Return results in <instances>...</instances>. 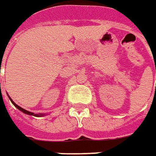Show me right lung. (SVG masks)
<instances>
[{
	"label": "right lung",
	"mask_w": 156,
	"mask_h": 156,
	"mask_svg": "<svg viewBox=\"0 0 156 156\" xmlns=\"http://www.w3.org/2000/svg\"><path fill=\"white\" fill-rule=\"evenodd\" d=\"M8 98H9V99H10V101L12 102V104H13V105H14V106H15V107H16V108L18 109V110H20V111H22L23 113H25V114H27V115H34V116H43V115H45V114H41H41H34V113H33V112H30V111H27V110H24L23 108H21V107H20L19 105H16V104L14 103V101H13V100L10 98V97H9V96H8Z\"/></svg>",
	"instance_id": "1"
}]
</instances>
